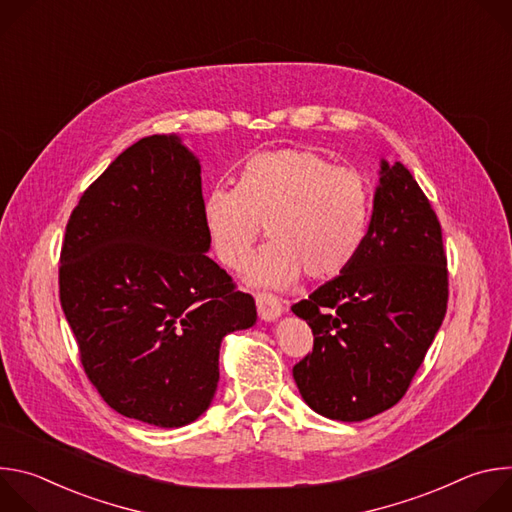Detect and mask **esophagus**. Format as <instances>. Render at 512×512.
<instances>
[{
    "instance_id": "1",
    "label": "esophagus",
    "mask_w": 512,
    "mask_h": 512,
    "mask_svg": "<svg viewBox=\"0 0 512 512\" xmlns=\"http://www.w3.org/2000/svg\"><path fill=\"white\" fill-rule=\"evenodd\" d=\"M255 304H257V312L263 320L271 322L275 320L281 312H283V304L277 296L269 294V291H259V294L255 296Z\"/></svg>"
}]
</instances>
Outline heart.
<instances>
[{"label": "heart", "instance_id": "b5f03b06", "mask_svg": "<svg viewBox=\"0 0 512 512\" xmlns=\"http://www.w3.org/2000/svg\"><path fill=\"white\" fill-rule=\"evenodd\" d=\"M214 255L243 269L261 239L271 243L249 267V281L283 287L302 271L330 279L358 255L371 223V184L316 150L285 148L251 156L235 188H212L202 204Z\"/></svg>", "mask_w": 512, "mask_h": 512}]
</instances>
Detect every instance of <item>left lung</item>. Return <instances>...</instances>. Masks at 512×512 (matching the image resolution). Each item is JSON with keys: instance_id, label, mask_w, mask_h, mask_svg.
<instances>
[{"instance_id": "left-lung-1", "label": "left lung", "mask_w": 512, "mask_h": 512, "mask_svg": "<svg viewBox=\"0 0 512 512\" xmlns=\"http://www.w3.org/2000/svg\"><path fill=\"white\" fill-rule=\"evenodd\" d=\"M442 225L411 172L381 166L371 227L354 261L291 306L314 334L294 367L324 417L362 421L403 399L448 310Z\"/></svg>"}]
</instances>
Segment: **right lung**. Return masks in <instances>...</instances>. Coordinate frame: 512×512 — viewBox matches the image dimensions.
I'll list each match as a JSON object with an SVG mask.
<instances>
[{
    "label": "right lung",
    "instance_id": "obj_1",
    "mask_svg": "<svg viewBox=\"0 0 512 512\" xmlns=\"http://www.w3.org/2000/svg\"><path fill=\"white\" fill-rule=\"evenodd\" d=\"M198 160L176 135L143 137L83 192L58 296L87 379L117 413L182 427L210 405L218 348L255 300L204 251Z\"/></svg>",
    "mask_w": 512,
    "mask_h": 512
}]
</instances>
